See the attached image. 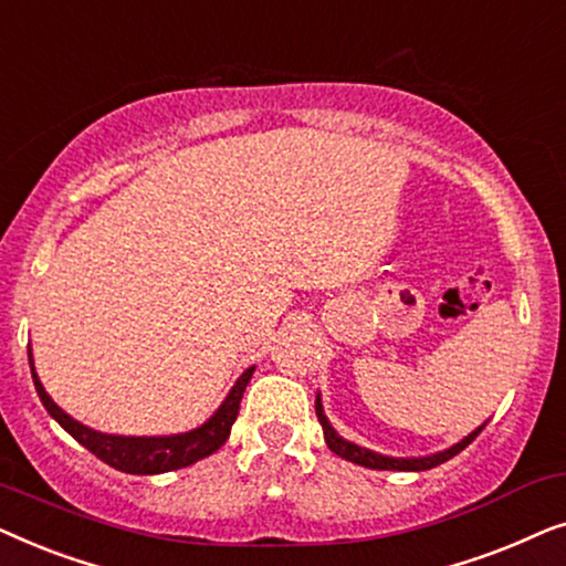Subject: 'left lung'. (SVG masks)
I'll return each instance as SVG.
<instances>
[{
	"instance_id": "8db88e82",
	"label": "left lung",
	"mask_w": 566,
	"mask_h": 566,
	"mask_svg": "<svg viewBox=\"0 0 566 566\" xmlns=\"http://www.w3.org/2000/svg\"><path fill=\"white\" fill-rule=\"evenodd\" d=\"M316 417H319V424L324 430V440H327V448L332 453H337L339 459L345 461H353L358 463V467H366V469H378V471H428V469H436L440 463H446L448 459H453L455 453H461L463 448H467L471 440H474L479 432L484 430V424H479L474 432H469L467 438L459 440V443L446 448V451H438L432 455H420V459H394V455H384V453H376L370 451V448H363L358 443H353V440H345L339 432L332 428L327 415H324V407H322V394H316Z\"/></svg>"
}]
</instances>
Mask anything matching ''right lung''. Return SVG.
<instances>
[{"instance_id": "right-lung-1", "label": "right lung", "mask_w": 566, "mask_h": 566, "mask_svg": "<svg viewBox=\"0 0 566 566\" xmlns=\"http://www.w3.org/2000/svg\"><path fill=\"white\" fill-rule=\"evenodd\" d=\"M28 360H30V374H33V384L38 397H41L43 407L49 409V415L72 436L76 443H82L90 453H95L99 461H105L107 467L126 471V474H165V471L185 469L190 463H196L206 455L219 451V448L229 440L231 424H234L239 415V401L250 384L254 374V366L247 368L242 376L237 378V384L231 386L227 399L221 401V407L208 417L203 424L192 428L188 432H177V436H107V432L92 430L87 424L76 422L72 415H66L56 401L49 397V391L43 389L41 378L35 374L33 350L28 345Z\"/></svg>"}]
</instances>
